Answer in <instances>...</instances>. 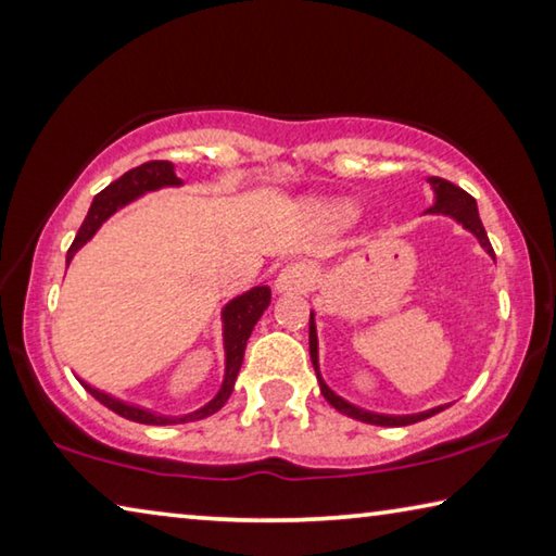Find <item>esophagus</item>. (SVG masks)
Returning <instances> with one entry per match:
<instances>
[{"instance_id":"1","label":"esophagus","mask_w":556,"mask_h":556,"mask_svg":"<svg viewBox=\"0 0 556 556\" xmlns=\"http://www.w3.org/2000/svg\"><path fill=\"white\" fill-rule=\"evenodd\" d=\"M309 285H312V271L309 267H304V264H287L275 279V289L279 294L302 292V289H306Z\"/></svg>"}]
</instances>
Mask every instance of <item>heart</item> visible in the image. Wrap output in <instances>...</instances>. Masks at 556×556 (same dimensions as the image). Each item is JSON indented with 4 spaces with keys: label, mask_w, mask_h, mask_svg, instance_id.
<instances>
[{
    "label": "heart",
    "mask_w": 556,
    "mask_h": 556,
    "mask_svg": "<svg viewBox=\"0 0 556 556\" xmlns=\"http://www.w3.org/2000/svg\"><path fill=\"white\" fill-rule=\"evenodd\" d=\"M314 213L321 219H326V223L343 225L356 215V207L351 200H329V202H316Z\"/></svg>",
    "instance_id": "heart-1"
}]
</instances>
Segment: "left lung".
Listing matches in <instances>:
<instances>
[{"label": "left lung", "instance_id": "left-lung-1", "mask_svg": "<svg viewBox=\"0 0 556 556\" xmlns=\"http://www.w3.org/2000/svg\"><path fill=\"white\" fill-rule=\"evenodd\" d=\"M430 185H433V192H435V205L428 210V213L433 215H447L453 217L455 223H460L465 230L472 232L478 237V242L484 247V252L490 254L492 260H495V252H492V244L488 240V232H484V227L480 223V215H478V202H475L472 195H468L463 188H457V185L447 182L443 178H428ZM309 354H312V364H314V371L316 378H319V389L321 395L326 401H329L333 408L343 416H351L356 420H364V422H371V426H386V428H395V426H410V422H418V420H426L430 416H435V413L445 410L447 405H438V408H430L426 413H413V416H383V413H371V410H364L358 408V405L343 401L341 395L333 393L329 386L324 383V378L319 374V339H316V324H314V312L309 316Z\"/></svg>", "mask_w": 556, "mask_h": 556}]
</instances>
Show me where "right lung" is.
I'll return each instance as SVG.
<instances>
[{"label": "right lung", "mask_w": 556, "mask_h": 556, "mask_svg": "<svg viewBox=\"0 0 556 556\" xmlns=\"http://www.w3.org/2000/svg\"><path fill=\"white\" fill-rule=\"evenodd\" d=\"M178 185H182V180L178 178V175H175V165L167 163V161H151V163H143V165L134 167V170L123 173L118 180H113L109 188L101 190L99 195L93 198L91 207H88V215L84 219V225L78 227L76 240L72 242V247H68L66 262L74 260V254L81 250V247L88 240H91L96 232H99V227L113 213H116V210H121L123 205H128V202H134L140 195H146V192L161 190V188H178ZM269 299H271L269 287H252L250 292L235 296L232 302L223 309L225 381H223V386H219L215 399L210 401L207 405H202V408L195 410V413H188V416H180V418L157 416V413L140 408V405H130V403H123L118 399H113V395L84 383L81 378H78V381H81L84 389L91 393L96 401L103 403L105 408H111L113 413H118V416L128 418V420L143 422V426H173V422L202 420V418L213 416V413L223 408L227 399H230V393L235 389V378H237V374H240V366H242V358H244L247 339H250L254 324L260 321V316L269 306Z\"/></svg>", "instance_id": "1"}]
</instances>
